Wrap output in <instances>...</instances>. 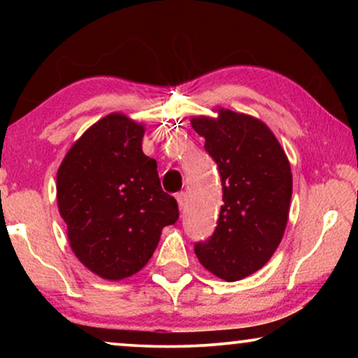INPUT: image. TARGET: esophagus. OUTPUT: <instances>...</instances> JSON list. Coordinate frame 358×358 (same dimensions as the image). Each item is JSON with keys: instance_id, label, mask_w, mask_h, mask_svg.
I'll return each mask as SVG.
<instances>
[{"instance_id": "esophagus-1", "label": "esophagus", "mask_w": 358, "mask_h": 358, "mask_svg": "<svg viewBox=\"0 0 358 358\" xmlns=\"http://www.w3.org/2000/svg\"><path fill=\"white\" fill-rule=\"evenodd\" d=\"M176 199H178L179 210H180V212H182V210L185 208V194L184 192H179L178 195H176Z\"/></svg>"}]
</instances>
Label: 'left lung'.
Returning <instances> with one entry per match:
<instances>
[{
	"mask_svg": "<svg viewBox=\"0 0 358 358\" xmlns=\"http://www.w3.org/2000/svg\"><path fill=\"white\" fill-rule=\"evenodd\" d=\"M217 117H190L218 166L223 205L212 238L195 244L200 264L236 282L257 272L277 251L292 200V168L272 130L256 117L215 107Z\"/></svg>",
	"mask_w": 358,
	"mask_h": 358,
	"instance_id": "obj_1",
	"label": "left lung"
}]
</instances>
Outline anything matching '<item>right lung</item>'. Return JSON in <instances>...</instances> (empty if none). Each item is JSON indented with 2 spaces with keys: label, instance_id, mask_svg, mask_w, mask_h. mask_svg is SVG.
I'll list each match as a JSON object with an SVG mask.
<instances>
[{
  "label": "right lung",
  "instance_id": "1",
  "mask_svg": "<svg viewBox=\"0 0 358 358\" xmlns=\"http://www.w3.org/2000/svg\"><path fill=\"white\" fill-rule=\"evenodd\" d=\"M143 135V124L112 112L71 145L57 173L71 251L106 280L140 272L163 228L179 218L178 202L161 189L158 164L141 150Z\"/></svg>",
  "mask_w": 358,
  "mask_h": 358
}]
</instances>
